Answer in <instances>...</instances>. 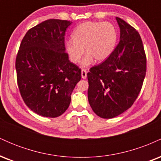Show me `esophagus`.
Segmentation results:
<instances>
[{
  "instance_id": "obj_1",
  "label": "esophagus",
  "mask_w": 161,
  "mask_h": 161,
  "mask_svg": "<svg viewBox=\"0 0 161 161\" xmlns=\"http://www.w3.org/2000/svg\"><path fill=\"white\" fill-rule=\"evenodd\" d=\"M87 77V70L86 69H82V79H86Z\"/></svg>"
}]
</instances>
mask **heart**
<instances>
[{"instance_id":"b5f03b06","label":"heart","mask_w":161,"mask_h":161,"mask_svg":"<svg viewBox=\"0 0 161 161\" xmlns=\"http://www.w3.org/2000/svg\"><path fill=\"white\" fill-rule=\"evenodd\" d=\"M116 31L110 23L86 22L81 23L72 34L73 40L66 42V51L73 63L79 62L84 53L83 66H88L93 58L101 62L106 60L115 47Z\"/></svg>"}]
</instances>
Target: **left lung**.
Listing matches in <instances>:
<instances>
[{"label": "left lung", "instance_id": "left-lung-1", "mask_svg": "<svg viewBox=\"0 0 161 161\" xmlns=\"http://www.w3.org/2000/svg\"><path fill=\"white\" fill-rule=\"evenodd\" d=\"M120 40L104 62L90 68L88 98L97 116L110 119L132 107L139 95L147 60L139 33L119 17Z\"/></svg>", "mask_w": 161, "mask_h": 161}]
</instances>
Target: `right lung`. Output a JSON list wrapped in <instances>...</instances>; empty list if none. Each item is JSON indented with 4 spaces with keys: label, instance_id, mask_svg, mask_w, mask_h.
<instances>
[{
    "label": "right lung",
    "instance_id": "obj_1",
    "mask_svg": "<svg viewBox=\"0 0 161 161\" xmlns=\"http://www.w3.org/2000/svg\"><path fill=\"white\" fill-rule=\"evenodd\" d=\"M71 21L51 19L29 29L16 58L17 85L27 107L38 115L54 118L69 108L82 78L81 69L65 52V32Z\"/></svg>",
    "mask_w": 161,
    "mask_h": 161
}]
</instances>
